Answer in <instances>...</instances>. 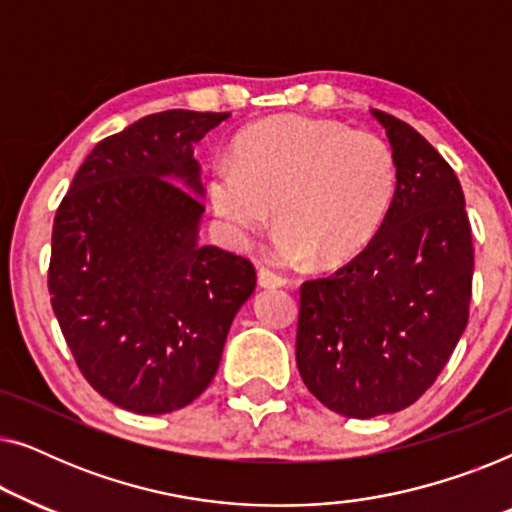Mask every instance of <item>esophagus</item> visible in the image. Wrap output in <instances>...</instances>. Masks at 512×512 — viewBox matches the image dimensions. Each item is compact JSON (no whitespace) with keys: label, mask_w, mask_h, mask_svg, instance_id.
I'll list each match as a JSON object with an SVG mask.
<instances>
[{"label":"esophagus","mask_w":512,"mask_h":512,"mask_svg":"<svg viewBox=\"0 0 512 512\" xmlns=\"http://www.w3.org/2000/svg\"><path fill=\"white\" fill-rule=\"evenodd\" d=\"M258 284H261L263 289H277V286H286V277L277 275V272L270 268H258Z\"/></svg>","instance_id":"obj_1"}]
</instances>
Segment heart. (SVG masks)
<instances>
[{
    "label": "heart",
    "mask_w": 512,
    "mask_h": 512,
    "mask_svg": "<svg viewBox=\"0 0 512 512\" xmlns=\"http://www.w3.org/2000/svg\"><path fill=\"white\" fill-rule=\"evenodd\" d=\"M209 202L233 242L268 226L282 228L286 263L324 268L352 261L380 233L394 205L398 165L391 146L335 121L279 116L237 137L235 160H214Z\"/></svg>",
    "instance_id": "1"
}]
</instances>
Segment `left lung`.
Returning a JSON list of instances; mask_svg holds the SVG:
<instances>
[{
  "label": "left lung",
  "mask_w": 512,
  "mask_h": 512,
  "mask_svg": "<svg viewBox=\"0 0 512 512\" xmlns=\"http://www.w3.org/2000/svg\"><path fill=\"white\" fill-rule=\"evenodd\" d=\"M387 130L398 188L361 254L300 286L296 361L328 410L370 419L408 408L436 382L468 324L473 235L447 160L408 123Z\"/></svg>",
  "instance_id": "1"
}]
</instances>
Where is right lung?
Returning <instances> with one entry per match:
<instances>
[{"label":"right lung","mask_w":512,"mask_h":512,"mask_svg":"<svg viewBox=\"0 0 512 512\" xmlns=\"http://www.w3.org/2000/svg\"><path fill=\"white\" fill-rule=\"evenodd\" d=\"M228 116L139 118L88 153L55 212L48 293L60 331L90 387L137 415L186 408L209 387L256 289L249 258L198 244L193 144Z\"/></svg>","instance_id":"right-lung-1"}]
</instances>
